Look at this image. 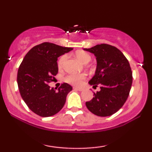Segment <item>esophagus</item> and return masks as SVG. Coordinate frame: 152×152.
I'll return each mask as SVG.
<instances>
[{
  "mask_svg": "<svg viewBox=\"0 0 152 152\" xmlns=\"http://www.w3.org/2000/svg\"><path fill=\"white\" fill-rule=\"evenodd\" d=\"M74 89H76V90L79 91H82L83 90V88H81V87H76V86H75V87H74Z\"/></svg>",
  "mask_w": 152,
  "mask_h": 152,
  "instance_id": "1",
  "label": "esophagus"
}]
</instances>
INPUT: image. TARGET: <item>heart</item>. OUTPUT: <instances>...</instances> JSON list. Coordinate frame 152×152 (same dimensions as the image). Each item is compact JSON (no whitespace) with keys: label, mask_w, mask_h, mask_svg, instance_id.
Returning a JSON list of instances; mask_svg holds the SVG:
<instances>
[{"label":"heart","mask_w":152,"mask_h":152,"mask_svg":"<svg viewBox=\"0 0 152 152\" xmlns=\"http://www.w3.org/2000/svg\"><path fill=\"white\" fill-rule=\"evenodd\" d=\"M76 57L80 61L83 63V64H88L90 61L91 59V56L88 53H86V52L81 51L78 52L76 54ZM67 58V56L64 55L58 59V69H61L64 67V64ZM86 74L84 73H82V74H71L67 75L66 76L64 80L66 82L70 83V84L75 85V86H79L82 83V82L84 81L86 78Z\"/></svg>","instance_id":"heart-1"}]
</instances>
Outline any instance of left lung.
I'll return each mask as SVG.
<instances>
[{"instance_id": "8db88e82", "label": "left lung", "mask_w": 152, "mask_h": 152, "mask_svg": "<svg viewBox=\"0 0 152 152\" xmlns=\"http://www.w3.org/2000/svg\"><path fill=\"white\" fill-rule=\"evenodd\" d=\"M84 50L94 53L97 61L89 83L93 87L101 86L100 91L86 102L87 109L96 116H111L121 109L129 95L133 80L129 63L121 50L106 43Z\"/></svg>"}]
</instances>
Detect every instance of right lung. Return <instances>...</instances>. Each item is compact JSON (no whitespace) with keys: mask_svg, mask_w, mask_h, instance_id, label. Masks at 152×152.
I'll return each instance as SVG.
<instances>
[{"mask_svg":"<svg viewBox=\"0 0 152 152\" xmlns=\"http://www.w3.org/2000/svg\"><path fill=\"white\" fill-rule=\"evenodd\" d=\"M71 50L52 43H42L26 53L19 66L17 82L20 96L28 107L38 116H53L64 107L72 86L64 83L56 90L48 83L58 74V57Z\"/></svg>","mask_w":152,"mask_h":152,"instance_id":"obj_1","label":"right lung"}]
</instances>
